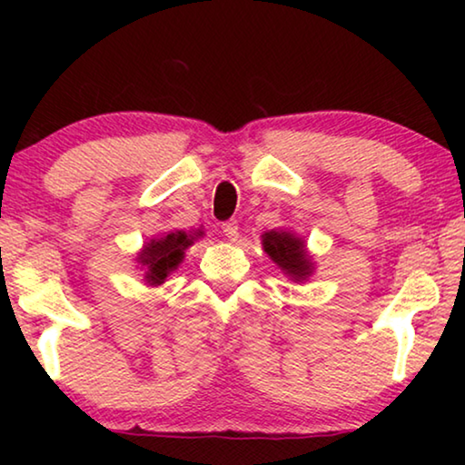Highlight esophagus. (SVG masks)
<instances>
[{"mask_svg": "<svg viewBox=\"0 0 465 465\" xmlns=\"http://www.w3.org/2000/svg\"><path fill=\"white\" fill-rule=\"evenodd\" d=\"M222 227H223V233H225L227 240H232V242L238 240L240 227H238V222H235V219H230V222H225Z\"/></svg>", "mask_w": 465, "mask_h": 465, "instance_id": "34e87169", "label": "esophagus"}]
</instances>
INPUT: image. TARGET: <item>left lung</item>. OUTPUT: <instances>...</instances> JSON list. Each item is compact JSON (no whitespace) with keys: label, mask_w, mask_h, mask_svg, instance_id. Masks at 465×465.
<instances>
[{"label":"left lung","mask_w":465,"mask_h":465,"mask_svg":"<svg viewBox=\"0 0 465 465\" xmlns=\"http://www.w3.org/2000/svg\"><path fill=\"white\" fill-rule=\"evenodd\" d=\"M264 252L277 262L285 274L293 277L295 281H302L312 272V264L305 256L303 242L295 238L293 233L287 232H269L262 235Z\"/></svg>","instance_id":"1"}]
</instances>
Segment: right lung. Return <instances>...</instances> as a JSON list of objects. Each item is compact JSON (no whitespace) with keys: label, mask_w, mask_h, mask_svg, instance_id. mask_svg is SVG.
I'll return each instance as SVG.
<instances>
[{"label":"right lung","mask_w":465,"mask_h":465,"mask_svg":"<svg viewBox=\"0 0 465 465\" xmlns=\"http://www.w3.org/2000/svg\"><path fill=\"white\" fill-rule=\"evenodd\" d=\"M193 240L184 232H176L147 243L139 254V262L143 266L149 285H162L166 281L170 271H174L183 261L184 250L191 246Z\"/></svg>","instance_id":"right-lung-1"}]
</instances>
